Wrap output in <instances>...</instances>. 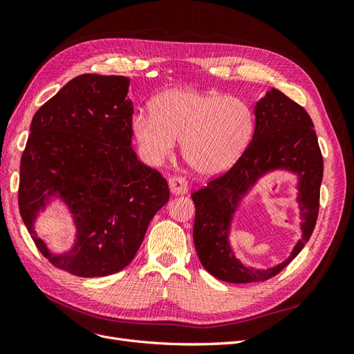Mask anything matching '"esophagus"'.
Wrapping results in <instances>:
<instances>
[{
  "mask_svg": "<svg viewBox=\"0 0 354 354\" xmlns=\"http://www.w3.org/2000/svg\"><path fill=\"white\" fill-rule=\"evenodd\" d=\"M169 190L173 195H183L187 194L189 186H187V180L181 176H171L168 180Z\"/></svg>",
  "mask_w": 354,
  "mask_h": 354,
  "instance_id": "34e87169",
  "label": "esophagus"
}]
</instances>
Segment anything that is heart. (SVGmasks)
I'll list each match as a JSON object with an SVG mask.
<instances>
[{
	"mask_svg": "<svg viewBox=\"0 0 354 354\" xmlns=\"http://www.w3.org/2000/svg\"><path fill=\"white\" fill-rule=\"evenodd\" d=\"M151 111L133 118V133L142 152L160 162L173 155L176 140H181L187 165L207 177L221 174L236 162L254 128L248 104L212 90H167L155 97Z\"/></svg>",
	"mask_w": 354,
	"mask_h": 354,
	"instance_id": "b5f03b06",
	"label": "heart"
}]
</instances>
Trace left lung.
<instances>
[{
  "mask_svg": "<svg viewBox=\"0 0 354 354\" xmlns=\"http://www.w3.org/2000/svg\"><path fill=\"white\" fill-rule=\"evenodd\" d=\"M276 167H288L300 174L299 198L305 234L285 263L261 272L251 271L234 259L227 242V227L245 190L261 174ZM322 177L324 158L312 118L303 106L272 88L255 106L254 137L239 159L226 173L192 194L196 209L194 242L202 266L214 277L232 283L264 282L282 272L315 230Z\"/></svg>",
  "mask_w": 354,
  "mask_h": 354,
  "instance_id": "left-lung-1",
  "label": "left lung"
}]
</instances>
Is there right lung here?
I'll list each match as a JSON object with an SVG mask.
<instances>
[{"label": "right lung", "instance_id": "right-lung-1", "mask_svg": "<svg viewBox=\"0 0 354 354\" xmlns=\"http://www.w3.org/2000/svg\"><path fill=\"white\" fill-rule=\"evenodd\" d=\"M128 84L120 75L71 80L32 118L20 159L19 209L32 241L53 266L80 277L130 264L169 198L167 180L131 147ZM47 194L64 198L79 227L77 245L63 256H51L31 229Z\"/></svg>", "mask_w": 354, "mask_h": 354}]
</instances>
